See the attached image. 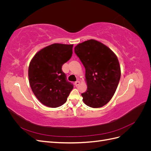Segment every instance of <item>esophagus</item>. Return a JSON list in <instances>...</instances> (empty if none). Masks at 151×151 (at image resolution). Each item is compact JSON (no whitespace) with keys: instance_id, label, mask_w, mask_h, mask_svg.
Here are the masks:
<instances>
[{"instance_id":"esophagus-1","label":"esophagus","mask_w":151,"mask_h":151,"mask_svg":"<svg viewBox=\"0 0 151 151\" xmlns=\"http://www.w3.org/2000/svg\"><path fill=\"white\" fill-rule=\"evenodd\" d=\"M74 84H75L76 86H79L80 84V82L79 81H76V82H75Z\"/></svg>"}]
</instances>
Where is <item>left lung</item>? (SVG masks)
<instances>
[{"mask_svg":"<svg viewBox=\"0 0 151 151\" xmlns=\"http://www.w3.org/2000/svg\"><path fill=\"white\" fill-rule=\"evenodd\" d=\"M74 51L86 69L87 91L83 101L89 107L101 108L115 94L121 76L119 61L106 45L96 40L77 45Z\"/></svg>","mask_w":151,"mask_h":151,"instance_id":"1","label":"left lung"}]
</instances>
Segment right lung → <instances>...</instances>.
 <instances>
[{"instance_id": "1", "label": "right lung", "mask_w": 151, "mask_h": 151, "mask_svg": "<svg viewBox=\"0 0 151 151\" xmlns=\"http://www.w3.org/2000/svg\"><path fill=\"white\" fill-rule=\"evenodd\" d=\"M73 45L53 43L41 49L29 63V83L35 96L43 104L57 108L64 104L73 85L62 70L71 58Z\"/></svg>"}]
</instances>
